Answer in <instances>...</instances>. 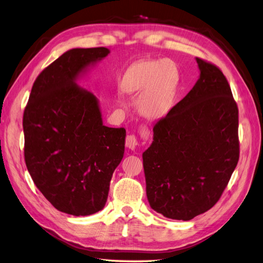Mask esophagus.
Wrapping results in <instances>:
<instances>
[{"label": "esophagus", "mask_w": 263, "mask_h": 263, "mask_svg": "<svg viewBox=\"0 0 263 263\" xmlns=\"http://www.w3.org/2000/svg\"><path fill=\"white\" fill-rule=\"evenodd\" d=\"M140 134H141V137L144 139L149 138V130L148 128H146V127H143V128H141ZM137 146H138L137 137L135 136V135H128V136L126 137V147L132 149V151H135V149L137 148Z\"/></svg>", "instance_id": "obj_1"}]
</instances>
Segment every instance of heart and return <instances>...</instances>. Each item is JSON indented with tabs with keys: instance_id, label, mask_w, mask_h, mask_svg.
<instances>
[{
	"instance_id": "heart-1",
	"label": "heart",
	"mask_w": 263,
	"mask_h": 263,
	"mask_svg": "<svg viewBox=\"0 0 263 263\" xmlns=\"http://www.w3.org/2000/svg\"><path fill=\"white\" fill-rule=\"evenodd\" d=\"M178 81V68L173 61L152 59L129 66L120 87L129 95L140 93L136 101L139 114L149 119H158L172 109Z\"/></svg>"
}]
</instances>
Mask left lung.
Here are the masks:
<instances>
[{"label": "left lung", "mask_w": 263, "mask_h": 263, "mask_svg": "<svg viewBox=\"0 0 263 263\" xmlns=\"http://www.w3.org/2000/svg\"><path fill=\"white\" fill-rule=\"evenodd\" d=\"M196 61L199 79L155 125L143 153L149 204L183 221L214 207L239 160L238 107L228 81L217 66Z\"/></svg>", "instance_id": "8db88e82"}]
</instances>
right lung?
<instances>
[{
  "mask_svg": "<svg viewBox=\"0 0 263 263\" xmlns=\"http://www.w3.org/2000/svg\"><path fill=\"white\" fill-rule=\"evenodd\" d=\"M108 54L94 47L61 55L37 76L24 110L28 173L56 209L76 217L104 208L124 157L126 130L105 126L98 98L77 84Z\"/></svg>",
  "mask_w": 263,
  "mask_h": 263,
  "instance_id": "add662e5",
  "label": "right lung"
}]
</instances>
